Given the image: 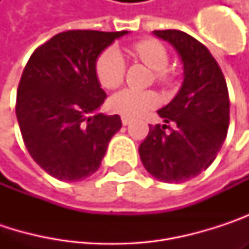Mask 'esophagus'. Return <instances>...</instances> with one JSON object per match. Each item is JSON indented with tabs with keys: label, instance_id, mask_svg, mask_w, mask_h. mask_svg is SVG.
Here are the masks:
<instances>
[{
	"label": "esophagus",
	"instance_id": "esophagus-1",
	"mask_svg": "<svg viewBox=\"0 0 249 249\" xmlns=\"http://www.w3.org/2000/svg\"><path fill=\"white\" fill-rule=\"evenodd\" d=\"M121 123H123V125H128L129 123H131V120H129V118H126V117H123V118H121Z\"/></svg>",
	"mask_w": 249,
	"mask_h": 249
}]
</instances>
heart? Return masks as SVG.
Segmentation results:
<instances>
[{
	"mask_svg": "<svg viewBox=\"0 0 249 249\" xmlns=\"http://www.w3.org/2000/svg\"><path fill=\"white\" fill-rule=\"evenodd\" d=\"M128 53L154 71V79L160 85H169L173 80V72L167 68L170 53L167 47L156 38H142L128 47ZM99 83L105 89H117L125 76V60L120 52L108 49L99 54L95 65ZM159 102L153 90L124 89L109 99L112 112L126 118H137L153 109Z\"/></svg>",
	"mask_w": 249,
	"mask_h": 249,
	"instance_id": "obj_1",
	"label": "heart"
}]
</instances>
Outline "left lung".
<instances>
[{
    "instance_id": "8db88e82",
    "label": "left lung",
    "mask_w": 249,
    "mask_h": 249,
    "mask_svg": "<svg viewBox=\"0 0 249 249\" xmlns=\"http://www.w3.org/2000/svg\"><path fill=\"white\" fill-rule=\"evenodd\" d=\"M154 34L178 52L184 80L173 101L159 111L167 125H150L138 153L147 172L166 183H181L206 170L216 159L229 126V93L225 76L208 47L180 30Z\"/></svg>"
}]
</instances>
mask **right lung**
<instances>
[{"instance_id": "1", "label": "right lung", "mask_w": 249, "mask_h": 249, "mask_svg": "<svg viewBox=\"0 0 249 249\" xmlns=\"http://www.w3.org/2000/svg\"><path fill=\"white\" fill-rule=\"evenodd\" d=\"M126 33L68 30L38 46L25 65L16 102L20 131L33 160L57 180L95 173L123 125L118 115L91 114L107 98L96 59Z\"/></svg>"}]
</instances>
